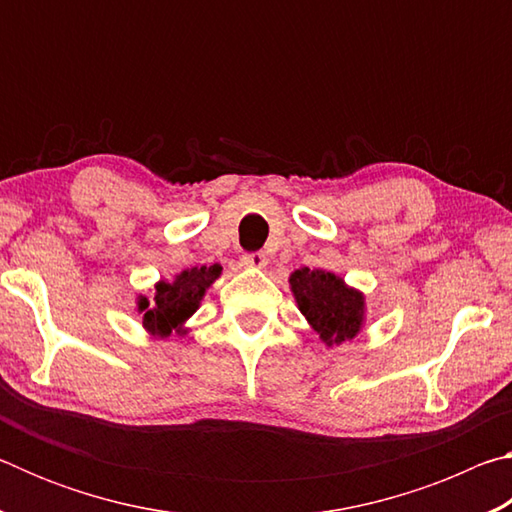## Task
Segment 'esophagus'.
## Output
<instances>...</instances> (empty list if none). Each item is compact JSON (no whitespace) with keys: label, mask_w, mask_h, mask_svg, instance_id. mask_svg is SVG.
<instances>
[{"label":"esophagus","mask_w":512,"mask_h":512,"mask_svg":"<svg viewBox=\"0 0 512 512\" xmlns=\"http://www.w3.org/2000/svg\"><path fill=\"white\" fill-rule=\"evenodd\" d=\"M241 264L248 268H264L268 264V259L264 253H246L244 257H241Z\"/></svg>","instance_id":"1"}]
</instances>
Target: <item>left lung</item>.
Here are the masks:
<instances>
[{
	"label": "left lung",
	"mask_w": 512,
	"mask_h": 512,
	"mask_svg": "<svg viewBox=\"0 0 512 512\" xmlns=\"http://www.w3.org/2000/svg\"><path fill=\"white\" fill-rule=\"evenodd\" d=\"M293 298L327 348L352 341L366 320V298L323 268H298L289 277Z\"/></svg>",
	"instance_id": "1"
}]
</instances>
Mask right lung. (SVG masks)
Wrapping results in <instances>:
<instances>
[{
    "label": "right lung",
    "mask_w": 512,
    "mask_h": 512,
    "mask_svg": "<svg viewBox=\"0 0 512 512\" xmlns=\"http://www.w3.org/2000/svg\"><path fill=\"white\" fill-rule=\"evenodd\" d=\"M219 264L194 266L176 275L173 282L155 284V296L137 298V311L142 314V325L153 336H169L171 332L185 334L187 318L201 305L205 291L221 275Z\"/></svg>",
    "instance_id": "obj_1"
}]
</instances>
